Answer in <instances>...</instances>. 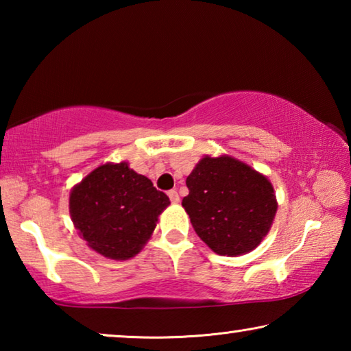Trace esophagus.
I'll use <instances>...</instances> for the list:
<instances>
[{"label": "esophagus", "mask_w": 351, "mask_h": 351, "mask_svg": "<svg viewBox=\"0 0 351 351\" xmlns=\"http://www.w3.org/2000/svg\"><path fill=\"white\" fill-rule=\"evenodd\" d=\"M169 198H170V201H171V203H173V204L180 203V195H178L176 190H169Z\"/></svg>", "instance_id": "obj_1"}]
</instances>
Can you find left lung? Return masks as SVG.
<instances>
[{
    "mask_svg": "<svg viewBox=\"0 0 351 351\" xmlns=\"http://www.w3.org/2000/svg\"><path fill=\"white\" fill-rule=\"evenodd\" d=\"M182 207L213 252H251L269 232L277 212L274 187L251 165L223 154L204 156L186 180Z\"/></svg>",
    "mask_w": 351,
    "mask_h": 351,
    "instance_id": "8db88e82",
    "label": "left lung"
}]
</instances>
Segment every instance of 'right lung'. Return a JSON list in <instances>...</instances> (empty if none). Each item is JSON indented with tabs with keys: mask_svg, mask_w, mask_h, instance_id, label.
Masks as SVG:
<instances>
[{
	"mask_svg": "<svg viewBox=\"0 0 351 351\" xmlns=\"http://www.w3.org/2000/svg\"><path fill=\"white\" fill-rule=\"evenodd\" d=\"M170 204L164 192L128 162H106L75 184L69 193L71 219L97 254L128 260L141 252Z\"/></svg>",
	"mask_w": 351,
	"mask_h": 351,
	"instance_id": "1",
	"label": "right lung"
}]
</instances>
